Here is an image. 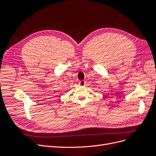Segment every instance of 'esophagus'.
I'll return each instance as SVG.
<instances>
[{
  "label": "esophagus",
  "instance_id": "esophagus-1",
  "mask_svg": "<svg viewBox=\"0 0 156 156\" xmlns=\"http://www.w3.org/2000/svg\"><path fill=\"white\" fill-rule=\"evenodd\" d=\"M86 85V82L83 80H82V81L79 82V85L80 86H85Z\"/></svg>",
  "mask_w": 156,
  "mask_h": 156
}]
</instances>
